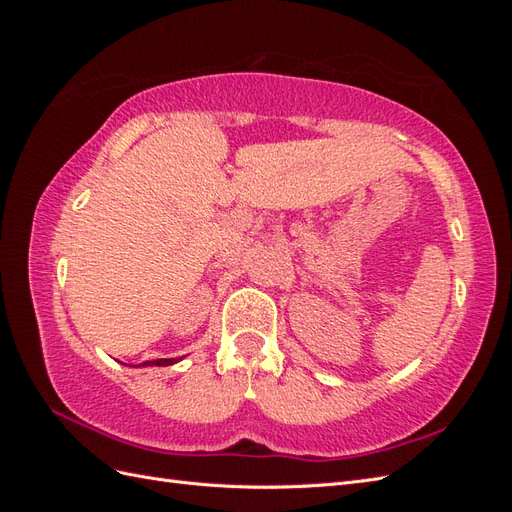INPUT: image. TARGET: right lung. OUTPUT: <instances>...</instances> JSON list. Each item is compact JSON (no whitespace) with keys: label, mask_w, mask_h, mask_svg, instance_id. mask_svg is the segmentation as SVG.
<instances>
[{"label":"right lung","mask_w":512,"mask_h":512,"mask_svg":"<svg viewBox=\"0 0 512 512\" xmlns=\"http://www.w3.org/2000/svg\"><path fill=\"white\" fill-rule=\"evenodd\" d=\"M173 363H177V359H156V361H145L141 365H158V367H162V365H173Z\"/></svg>","instance_id":"add662e5"}]
</instances>
